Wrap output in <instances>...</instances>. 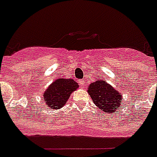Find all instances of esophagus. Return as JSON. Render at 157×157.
I'll return each instance as SVG.
<instances>
[{
	"instance_id": "34e87169",
	"label": "esophagus",
	"mask_w": 157,
	"mask_h": 157,
	"mask_svg": "<svg viewBox=\"0 0 157 157\" xmlns=\"http://www.w3.org/2000/svg\"><path fill=\"white\" fill-rule=\"evenodd\" d=\"M79 83H80V86H81L82 88H84L85 86H86V83H85L84 80H79Z\"/></svg>"
}]
</instances>
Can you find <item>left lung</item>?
I'll use <instances>...</instances> for the list:
<instances>
[{
	"instance_id": "8db88e82",
	"label": "left lung",
	"mask_w": 157,
	"mask_h": 157,
	"mask_svg": "<svg viewBox=\"0 0 157 157\" xmlns=\"http://www.w3.org/2000/svg\"><path fill=\"white\" fill-rule=\"evenodd\" d=\"M87 91L96 106L105 112L112 113L120 107L121 95L105 80L90 83Z\"/></svg>"
}]
</instances>
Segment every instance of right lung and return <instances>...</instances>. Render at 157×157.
Listing matches in <instances>:
<instances>
[{"label":"right lung","instance_id":"obj_1","mask_svg":"<svg viewBox=\"0 0 157 157\" xmlns=\"http://www.w3.org/2000/svg\"><path fill=\"white\" fill-rule=\"evenodd\" d=\"M78 87L77 82L73 79H56L44 93L43 99L45 104L50 109H60L69 99L71 94Z\"/></svg>","mask_w":157,"mask_h":157}]
</instances>
